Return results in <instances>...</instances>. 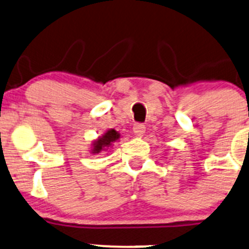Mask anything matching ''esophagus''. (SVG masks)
Returning a JSON list of instances; mask_svg holds the SVG:
<instances>
[{"label": "esophagus", "instance_id": "esophagus-1", "mask_svg": "<svg viewBox=\"0 0 249 249\" xmlns=\"http://www.w3.org/2000/svg\"><path fill=\"white\" fill-rule=\"evenodd\" d=\"M133 133H135L136 137H142V136L144 135V132H145V126H144L143 124H139V123H137V124L133 125Z\"/></svg>", "mask_w": 249, "mask_h": 249}]
</instances>
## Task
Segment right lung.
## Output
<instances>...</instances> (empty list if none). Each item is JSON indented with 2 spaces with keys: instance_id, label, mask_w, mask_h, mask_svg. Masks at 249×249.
Masks as SVG:
<instances>
[{
  "instance_id": "1",
  "label": "right lung",
  "mask_w": 249,
  "mask_h": 249,
  "mask_svg": "<svg viewBox=\"0 0 249 249\" xmlns=\"http://www.w3.org/2000/svg\"><path fill=\"white\" fill-rule=\"evenodd\" d=\"M120 138V133L114 129H108L103 133L100 137L94 139L91 144V154L99 155L103 151H107L112 149L116 142Z\"/></svg>"
}]
</instances>
